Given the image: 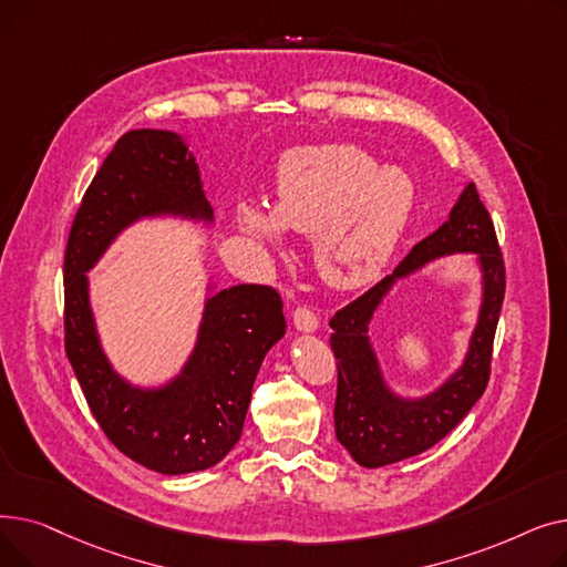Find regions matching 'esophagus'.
Returning <instances> with one entry per match:
<instances>
[{"mask_svg":"<svg viewBox=\"0 0 567 567\" xmlns=\"http://www.w3.org/2000/svg\"><path fill=\"white\" fill-rule=\"evenodd\" d=\"M291 321H293V329L301 331V333H315L317 326H319L317 315L308 308H296L293 315H291Z\"/></svg>","mask_w":567,"mask_h":567,"instance_id":"34e87169","label":"esophagus"}]
</instances>
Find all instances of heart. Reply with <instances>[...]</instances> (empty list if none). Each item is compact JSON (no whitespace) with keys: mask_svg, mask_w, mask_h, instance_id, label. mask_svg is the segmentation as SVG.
<instances>
[{"mask_svg":"<svg viewBox=\"0 0 567 567\" xmlns=\"http://www.w3.org/2000/svg\"><path fill=\"white\" fill-rule=\"evenodd\" d=\"M419 188L398 165L353 144L296 146L282 154L276 204L241 199L234 220L266 250L285 246L287 229L315 234L312 261L319 278L340 291L368 285L381 274L406 234Z\"/></svg>","mask_w":567,"mask_h":567,"instance_id":"1","label":"heart"}]
</instances>
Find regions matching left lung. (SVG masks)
Returning <instances> with one entry per match:
<instances>
[{"label":"left lung","mask_w":567,"mask_h":567,"mask_svg":"<svg viewBox=\"0 0 567 567\" xmlns=\"http://www.w3.org/2000/svg\"><path fill=\"white\" fill-rule=\"evenodd\" d=\"M471 254L482 278L480 317L463 363L432 392L404 396L382 372L369 329L390 291L432 260ZM505 293V268L494 225L473 184H466L445 223L415 246L406 259L370 291L336 312L331 349L338 359L336 436L365 468L421 455L481 400L489 379L492 342Z\"/></svg>","instance_id":"left-lung-1"}]
</instances>
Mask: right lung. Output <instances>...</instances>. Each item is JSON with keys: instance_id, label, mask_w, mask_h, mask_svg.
I'll return each mask as SVG.
<instances>
[{"instance_id": "obj_1", "label": "right lung", "mask_w": 567, "mask_h": 567, "mask_svg": "<svg viewBox=\"0 0 567 567\" xmlns=\"http://www.w3.org/2000/svg\"><path fill=\"white\" fill-rule=\"evenodd\" d=\"M146 220L216 225L197 158L182 133L128 131L86 188L64 259L66 355L89 409L116 449L156 473L182 475L216 466L241 439L255 377L287 323L276 289H218L208 278L195 344L182 370L158 383L124 377L103 347L86 274L118 236Z\"/></svg>"}]
</instances>
